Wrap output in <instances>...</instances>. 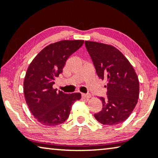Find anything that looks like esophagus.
I'll list each match as a JSON object with an SVG mask.
<instances>
[{"label": "esophagus", "instance_id": "34e87169", "mask_svg": "<svg viewBox=\"0 0 158 158\" xmlns=\"http://www.w3.org/2000/svg\"><path fill=\"white\" fill-rule=\"evenodd\" d=\"M81 97H83V98H85V99H88L91 97V95L89 94H81Z\"/></svg>", "mask_w": 158, "mask_h": 158}]
</instances>
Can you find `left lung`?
<instances>
[{
    "mask_svg": "<svg viewBox=\"0 0 158 158\" xmlns=\"http://www.w3.org/2000/svg\"><path fill=\"white\" fill-rule=\"evenodd\" d=\"M99 78L107 79L106 97H100L102 110L94 114L99 123L116 125L125 121L136 106L139 85L134 68L114 46L85 41Z\"/></svg>",
    "mask_w": 158,
    "mask_h": 158,
    "instance_id": "obj_1",
    "label": "left lung"
}]
</instances>
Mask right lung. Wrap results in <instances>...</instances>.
<instances>
[{
	"label": "right lung",
	"instance_id": "1",
	"mask_svg": "<svg viewBox=\"0 0 158 158\" xmlns=\"http://www.w3.org/2000/svg\"><path fill=\"white\" fill-rule=\"evenodd\" d=\"M82 40H64L44 48L28 66L23 82L26 104L39 123L56 126L69 116L72 104L81 99L80 93L66 94L53 88L55 78L63 72L71 55L83 45Z\"/></svg>",
	"mask_w": 158,
	"mask_h": 158
}]
</instances>
